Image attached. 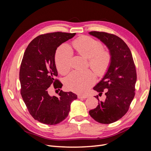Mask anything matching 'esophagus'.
<instances>
[{
    "instance_id": "34e87169",
    "label": "esophagus",
    "mask_w": 151,
    "mask_h": 151,
    "mask_svg": "<svg viewBox=\"0 0 151 151\" xmlns=\"http://www.w3.org/2000/svg\"><path fill=\"white\" fill-rule=\"evenodd\" d=\"M79 99H86L87 98V96H81V95H78V96H77Z\"/></svg>"
}]
</instances>
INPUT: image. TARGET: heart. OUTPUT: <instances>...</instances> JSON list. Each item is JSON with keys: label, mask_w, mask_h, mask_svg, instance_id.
Segmentation results:
<instances>
[{"label": "heart", "mask_w": 151, "mask_h": 151, "mask_svg": "<svg viewBox=\"0 0 151 151\" xmlns=\"http://www.w3.org/2000/svg\"><path fill=\"white\" fill-rule=\"evenodd\" d=\"M74 51L82 56L89 58V65L96 72L101 76L109 68L111 63V54L103 49L101 42L88 36H82L72 42ZM72 53L67 47L59 48L55 53V61L58 71L65 74L71 67ZM94 82V76L89 70L72 72L65 80L67 89L77 93H83Z\"/></svg>", "instance_id": "obj_1"}]
</instances>
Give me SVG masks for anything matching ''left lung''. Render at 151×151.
<instances>
[{"label": "left lung", "mask_w": 151, "mask_h": 151, "mask_svg": "<svg viewBox=\"0 0 151 151\" xmlns=\"http://www.w3.org/2000/svg\"><path fill=\"white\" fill-rule=\"evenodd\" d=\"M90 35L103 42L111 54V63L103 79L94 87L99 96L106 91V99L89 111L94 120L109 124L124 116L129 111L135 96L137 73L131 51L124 41L116 35L100 31H91Z\"/></svg>", "instance_id": "left-lung-1"}]
</instances>
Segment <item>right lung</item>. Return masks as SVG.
Here are the masks:
<instances>
[{
	"mask_svg": "<svg viewBox=\"0 0 151 151\" xmlns=\"http://www.w3.org/2000/svg\"><path fill=\"white\" fill-rule=\"evenodd\" d=\"M75 35L62 32L41 35L31 41L24 52L19 70L21 94L30 115L44 124L56 125L65 119L71 103L77 98L76 94L62 90L58 97L48 94L51 86L58 90L62 87L55 78L56 50Z\"/></svg>",
	"mask_w": 151,
	"mask_h": 151,
	"instance_id": "right-lung-1",
	"label": "right lung"
}]
</instances>
